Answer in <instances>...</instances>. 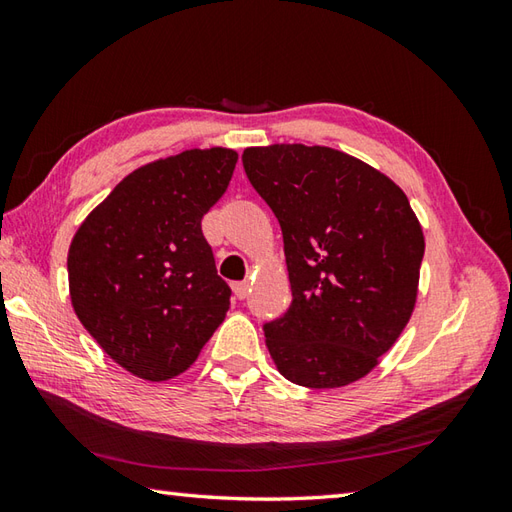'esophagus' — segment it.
I'll return each instance as SVG.
<instances>
[{
    "mask_svg": "<svg viewBox=\"0 0 512 512\" xmlns=\"http://www.w3.org/2000/svg\"><path fill=\"white\" fill-rule=\"evenodd\" d=\"M233 292H235L237 299H246L248 292H250L248 281H237V284H233Z\"/></svg>",
    "mask_w": 512,
    "mask_h": 512,
    "instance_id": "1",
    "label": "esophagus"
}]
</instances>
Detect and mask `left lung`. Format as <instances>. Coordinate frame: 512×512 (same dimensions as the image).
Masks as SVG:
<instances>
[{"mask_svg": "<svg viewBox=\"0 0 512 512\" xmlns=\"http://www.w3.org/2000/svg\"><path fill=\"white\" fill-rule=\"evenodd\" d=\"M244 171L284 235L290 308L264 325L290 383L334 389L380 363L416 308L422 226L385 173L332 147H248Z\"/></svg>", "mask_w": 512, "mask_h": 512, "instance_id": "1", "label": "left lung"}]
</instances>
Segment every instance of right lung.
Masks as SVG:
<instances>
[{
	"label": "right lung",
	"instance_id": "right-lung-1",
	"mask_svg": "<svg viewBox=\"0 0 512 512\" xmlns=\"http://www.w3.org/2000/svg\"><path fill=\"white\" fill-rule=\"evenodd\" d=\"M237 151L187 149L138 167L85 217L68 250L76 317L103 352L149 383L195 363L231 306L202 217Z\"/></svg>",
	"mask_w": 512,
	"mask_h": 512
}]
</instances>
